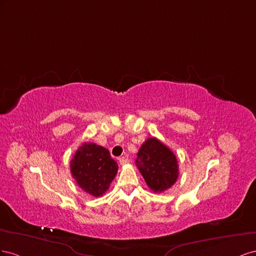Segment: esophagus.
<instances>
[{
  "mask_svg": "<svg viewBox=\"0 0 256 256\" xmlns=\"http://www.w3.org/2000/svg\"><path fill=\"white\" fill-rule=\"evenodd\" d=\"M119 162H120V165H126V164H128L130 160L128 158H121L119 160Z\"/></svg>",
  "mask_w": 256,
  "mask_h": 256,
  "instance_id": "1",
  "label": "esophagus"
}]
</instances>
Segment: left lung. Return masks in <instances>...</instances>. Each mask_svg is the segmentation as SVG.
Here are the masks:
<instances>
[{
    "mask_svg": "<svg viewBox=\"0 0 256 256\" xmlns=\"http://www.w3.org/2000/svg\"><path fill=\"white\" fill-rule=\"evenodd\" d=\"M135 163L146 184L156 193L166 191L178 179L179 168L176 156L158 138H148L142 144Z\"/></svg>",
    "mask_w": 256,
    "mask_h": 256,
    "instance_id": "1",
    "label": "left lung"
}]
</instances>
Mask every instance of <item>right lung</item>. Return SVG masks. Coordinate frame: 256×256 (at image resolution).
<instances>
[{
  "label": "right lung",
  "mask_w": 256,
  "mask_h": 256,
  "mask_svg": "<svg viewBox=\"0 0 256 256\" xmlns=\"http://www.w3.org/2000/svg\"><path fill=\"white\" fill-rule=\"evenodd\" d=\"M118 172L109 151L93 142L82 144L70 160V172L77 184L92 196H102Z\"/></svg>",
  "instance_id": "right-lung-1"
}]
</instances>
